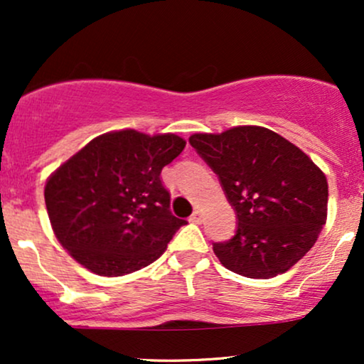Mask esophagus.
<instances>
[{
    "instance_id": "1",
    "label": "esophagus",
    "mask_w": 364,
    "mask_h": 364,
    "mask_svg": "<svg viewBox=\"0 0 364 364\" xmlns=\"http://www.w3.org/2000/svg\"><path fill=\"white\" fill-rule=\"evenodd\" d=\"M190 220H191V223H195V224H200L203 220V212L200 210V208H195L193 214L190 215Z\"/></svg>"
}]
</instances>
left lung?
<instances>
[{"mask_svg":"<svg viewBox=\"0 0 364 364\" xmlns=\"http://www.w3.org/2000/svg\"><path fill=\"white\" fill-rule=\"evenodd\" d=\"M237 215L232 240L214 243L228 270L250 279L287 272L310 252L327 223V176L301 149L269 128L193 133Z\"/></svg>","mask_w":364,"mask_h":364,"instance_id":"left-lung-1","label":"left lung"}]
</instances>
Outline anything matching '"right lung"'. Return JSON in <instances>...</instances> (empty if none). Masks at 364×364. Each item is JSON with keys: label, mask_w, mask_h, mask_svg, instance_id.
<instances>
[{"label": "right lung", "mask_w": 364, "mask_h": 364, "mask_svg": "<svg viewBox=\"0 0 364 364\" xmlns=\"http://www.w3.org/2000/svg\"><path fill=\"white\" fill-rule=\"evenodd\" d=\"M185 145L174 133L116 129L63 162L44 186L49 223L63 248L102 277L156 262L186 224L169 212L161 178Z\"/></svg>", "instance_id": "right-lung-1"}]
</instances>
